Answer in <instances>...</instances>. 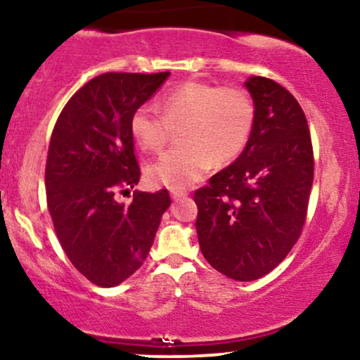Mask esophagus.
I'll return each instance as SVG.
<instances>
[{"label":"esophagus","instance_id":"esophagus-1","mask_svg":"<svg viewBox=\"0 0 360 360\" xmlns=\"http://www.w3.org/2000/svg\"><path fill=\"white\" fill-rule=\"evenodd\" d=\"M184 196H188V193L183 191V189H171V198L174 201L181 200V198H184Z\"/></svg>","mask_w":360,"mask_h":360}]
</instances>
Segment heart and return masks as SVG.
<instances>
[{
	"label": "heart",
	"mask_w": 360,
	"mask_h": 360,
	"mask_svg": "<svg viewBox=\"0 0 360 360\" xmlns=\"http://www.w3.org/2000/svg\"><path fill=\"white\" fill-rule=\"evenodd\" d=\"M162 118L148 106L131 113L130 135L143 152L166 146L169 128H176L179 146L147 166V179L155 186L184 189L200 181L212 160L237 159L249 142L255 120L250 94L240 88H220L208 82H186L159 101Z\"/></svg>",
	"instance_id": "obj_1"
}]
</instances>
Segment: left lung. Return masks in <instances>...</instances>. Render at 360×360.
Here are the masks:
<instances>
[{"mask_svg": "<svg viewBox=\"0 0 360 360\" xmlns=\"http://www.w3.org/2000/svg\"><path fill=\"white\" fill-rule=\"evenodd\" d=\"M255 106L249 142L210 186L194 193L196 233L210 266L235 281H255L283 262L298 240L313 183L307 117L272 79L243 82Z\"/></svg>", "mask_w": 360, "mask_h": 360, "instance_id": "obj_1", "label": "left lung"}]
</instances>
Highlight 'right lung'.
<instances>
[{
    "label": "right lung",
    "instance_id": "1",
    "mask_svg": "<svg viewBox=\"0 0 360 360\" xmlns=\"http://www.w3.org/2000/svg\"><path fill=\"white\" fill-rule=\"evenodd\" d=\"M169 76L101 74L74 94L53 127L45 167L53 229L72 266L101 288L117 286L142 266L171 206L167 189L135 191L130 206L117 201V193L140 181L131 113Z\"/></svg>",
    "mask_w": 360,
    "mask_h": 360
}]
</instances>
